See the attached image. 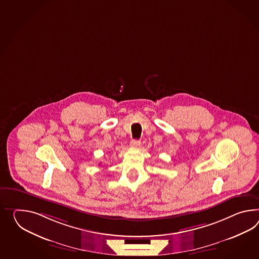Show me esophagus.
I'll list each match as a JSON object with an SVG mask.
<instances>
[{
  "label": "esophagus",
  "mask_w": 259,
  "mask_h": 259,
  "mask_svg": "<svg viewBox=\"0 0 259 259\" xmlns=\"http://www.w3.org/2000/svg\"><path fill=\"white\" fill-rule=\"evenodd\" d=\"M140 141L139 140H137V139H132L131 140V142H130V146L133 147V148H139V146H140Z\"/></svg>",
  "instance_id": "esophagus-1"
}]
</instances>
